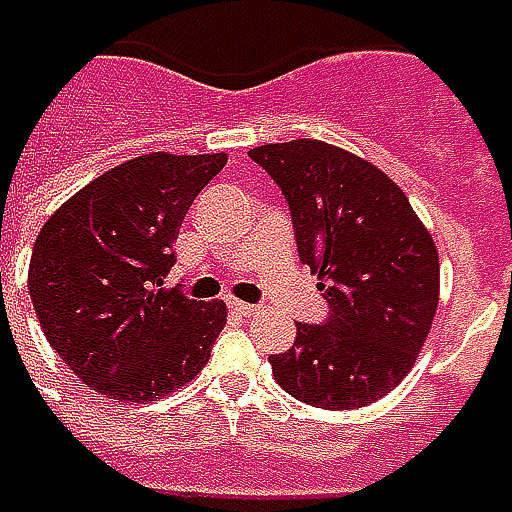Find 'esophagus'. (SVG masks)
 <instances>
[{
    "mask_svg": "<svg viewBox=\"0 0 512 512\" xmlns=\"http://www.w3.org/2000/svg\"><path fill=\"white\" fill-rule=\"evenodd\" d=\"M230 311H233V314H239V317H256V314H259V308H256V305H250V302H239V299H233V302H230Z\"/></svg>",
    "mask_w": 512,
    "mask_h": 512,
    "instance_id": "obj_1",
    "label": "esophagus"
}]
</instances>
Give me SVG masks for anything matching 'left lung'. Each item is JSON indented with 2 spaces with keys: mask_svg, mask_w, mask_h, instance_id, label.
I'll use <instances>...</instances> for the list:
<instances>
[{
  "mask_svg": "<svg viewBox=\"0 0 512 512\" xmlns=\"http://www.w3.org/2000/svg\"><path fill=\"white\" fill-rule=\"evenodd\" d=\"M291 207L299 259L328 299L325 325L296 322L270 354L273 380L320 409H360L409 374L441 294L438 250L409 198L380 169L325 141L250 149Z\"/></svg>",
  "mask_w": 512,
  "mask_h": 512,
  "instance_id": "left-lung-1",
  "label": "left lung"
}]
</instances>
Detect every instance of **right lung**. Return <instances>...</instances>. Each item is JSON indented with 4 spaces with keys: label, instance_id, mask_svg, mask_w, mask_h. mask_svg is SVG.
Here are the masks:
<instances>
[{
    "label": "right lung",
    "instance_id": "right-lung-1",
    "mask_svg": "<svg viewBox=\"0 0 512 512\" xmlns=\"http://www.w3.org/2000/svg\"><path fill=\"white\" fill-rule=\"evenodd\" d=\"M227 155L149 152L103 172L39 230L28 291L51 348L94 392L146 403L207 366L221 299L167 288L172 244Z\"/></svg>",
    "mask_w": 512,
    "mask_h": 512
}]
</instances>
